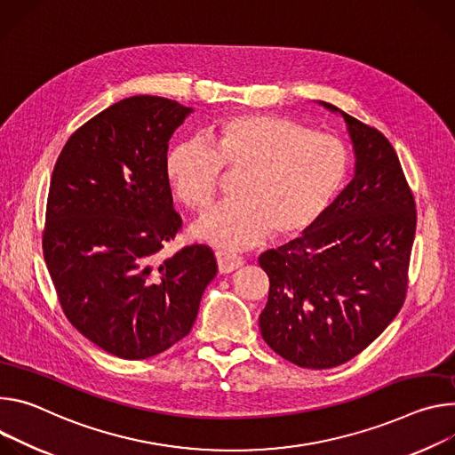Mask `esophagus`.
Masks as SVG:
<instances>
[{
  "label": "esophagus",
  "mask_w": 455,
  "mask_h": 455,
  "mask_svg": "<svg viewBox=\"0 0 455 455\" xmlns=\"http://www.w3.org/2000/svg\"><path fill=\"white\" fill-rule=\"evenodd\" d=\"M217 259V266H219V273H233L235 269L243 266V259L235 255V253H228V251H219L215 255Z\"/></svg>",
  "instance_id": "34e87169"
}]
</instances>
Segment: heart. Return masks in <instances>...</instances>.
<instances>
[{"mask_svg":"<svg viewBox=\"0 0 455 455\" xmlns=\"http://www.w3.org/2000/svg\"><path fill=\"white\" fill-rule=\"evenodd\" d=\"M202 137L175 142L164 172L182 204L202 212L217 196L222 168L242 170L238 198L191 228L217 247L253 245L269 231L276 240L299 236L331 210L350 177V151L339 139L289 117L229 116L206 126Z\"/></svg>","mask_w":455,"mask_h":455,"instance_id":"1","label":"heart"}]
</instances>
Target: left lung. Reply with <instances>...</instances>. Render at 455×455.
<instances>
[{"label":"left lung","instance_id":"8db88e82","mask_svg":"<svg viewBox=\"0 0 455 455\" xmlns=\"http://www.w3.org/2000/svg\"><path fill=\"white\" fill-rule=\"evenodd\" d=\"M355 144V179L301 238L260 255L266 343L304 369H332L367 348L407 294L416 202L388 139L334 105Z\"/></svg>","mask_w":455,"mask_h":455}]
</instances>
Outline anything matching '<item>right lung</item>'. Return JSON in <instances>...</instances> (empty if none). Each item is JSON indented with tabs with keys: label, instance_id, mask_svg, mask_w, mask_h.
Here are the masks:
<instances>
[{
	"label": "right lung",
	"instance_id": "obj_1",
	"mask_svg": "<svg viewBox=\"0 0 455 455\" xmlns=\"http://www.w3.org/2000/svg\"><path fill=\"white\" fill-rule=\"evenodd\" d=\"M191 112L166 97L123 99L70 135L50 180L43 255L60 304L84 338L123 360L182 339L217 275L202 243L159 260L182 228L168 140Z\"/></svg>",
	"mask_w": 455,
	"mask_h": 455
}]
</instances>
